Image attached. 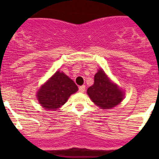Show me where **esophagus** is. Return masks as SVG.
<instances>
[{
	"label": "esophagus",
	"mask_w": 159,
	"mask_h": 159,
	"mask_svg": "<svg viewBox=\"0 0 159 159\" xmlns=\"http://www.w3.org/2000/svg\"><path fill=\"white\" fill-rule=\"evenodd\" d=\"M78 91H79L80 92H84V91H85V86L84 85L80 86V87L78 88Z\"/></svg>",
	"instance_id": "obj_1"
}]
</instances>
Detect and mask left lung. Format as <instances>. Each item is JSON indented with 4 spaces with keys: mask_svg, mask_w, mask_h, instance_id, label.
Instances as JSON below:
<instances>
[{
    "mask_svg": "<svg viewBox=\"0 0 159 159\" xmlns=\"http://www.w3.org/2000/svg\"><path fill=\"white\" fill-rule=\"evenodd\" d=\"M87 93L92 102L103 109L114 108L124 98L123 91L110 81L102 69L95 74L94 84L88 89Z\"/></svg>",
    "mask_w": 159,
    "mask_h": 159,
    "instance_id": "obj_1",
    "label": "left lung"
}]
</instances>
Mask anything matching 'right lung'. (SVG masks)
<instances>
[{"instance_id": "add662e5", "label": "right lung", "mask_w": 159, "mask_h": 159, "mask_svg": "<svg viewBox=\"0 0 159 159\" xmlns=\"http://www.w3.org/2000/svg\"><path fill=\"white\" fill-rule=\"evenodd\" d=\"M78 86L63 72L57 71L38 91L37 98L41 106L55 110L68 101L70 94L78 91Z\"/></svg>"}]
</instances>
